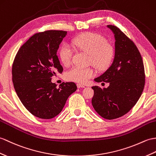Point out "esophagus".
Returning <instances> with one entry per match:
<instances>
[{"instance_id": "34e87169", "label": "esophagus", "mask_w": 156, "mask_h": 156, "mask_svg": "<svg viewBox=\"0 0 156 156\" xmlns=\"http://www.w3.org/2000/svg\"><path fill=\"white\" fill-rule=\"evenodd\" d=\"M77 87H78V88H85V86L82 85V84H77Z\"/></svg>"}]
</instances>
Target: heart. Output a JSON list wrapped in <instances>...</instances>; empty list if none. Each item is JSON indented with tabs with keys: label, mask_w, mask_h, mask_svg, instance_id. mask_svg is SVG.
<instances>
[{
	"label": "heart",
	"mask_w": 156,
	"mask_h": 156,
	"mask_svg": "<svg viewBox=\"0 0 156 156\" xmlns=\"http://www.w3.org/2000/svg\"><path fill=\"white\" fill-rule=\"evenodd\" d=\"M72 44L82 51L89 54V62L98 70H103L110 64L114 56V49L102 36L92 32H86L76 37ZM73 50L67 44H64L59 50V57L65 66L72 62ZM93 68L74 66L66 74L68 80L78 83H84L88 79L94 76Z\"/></svg>",
	"instance_id": "b5f03b06"
}]
</instances>
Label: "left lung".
I'll return each instance as SVG.
<instances>
[{
	"instance_id": "8db88e82",
	"label": "left lung",
	"mask_w": 156,
	"mask_h": 156,
	"mask_svg": "<svg viewBox=\"0 0 156 156\" xmlns=\"http://www.w3.org/2000/svg\"><path fill=\"white\" fill-rule=\"evenodd\" d=\"M114 34L115 55L110 68L96 82H108L107 88L92 86V106L102 118L113 119L122 116L135 106L145 85L142 56L134 43L119 28L107 26Z\"/></svg>"
}]
</instances>
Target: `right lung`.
Listing matches in <instances>:
<instances>
[{"label":"right lung","mask_w":156,"mask_h":156,"mask_svg":"<svg viewBox=\"0 0 156 156\" xmlns=\"http://www.w3.org/2000/svg\"><path fill=\"white\" fill-rule=\"evenodd\" d=\"M66 34V31L53 30L36 33L14 58V90L24 106L37 118L48 119L58 115L68 98L77 89L74 82H62L57 88L51 82L53 76L63 71L57 50Z\"/></svg>","instance_id":"1"}]
</instances>
